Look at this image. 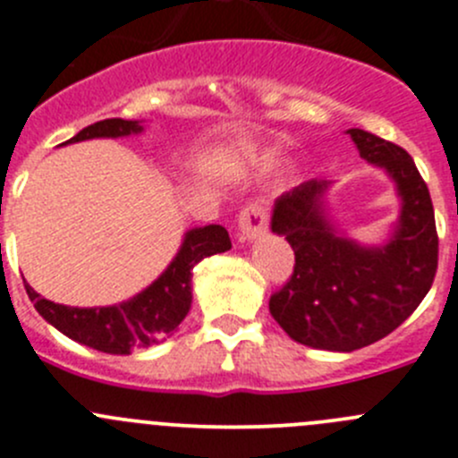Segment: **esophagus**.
I'll return each mask as SVG.
<instances>
[{
    "instance_id": "esophagus-1",
    "label": "esophagus",
    "mask_w": 458,
    "mask_h": 458,
    "mask_svg": "<svg viewBox=\"0 0 458 458\" xmlns=\"http://www.w3.org/2000/svg\"><path fill=\"white\" fill-rule=\"evenodd\" d=\"M268 228V209L262 200H250L249 205H243L239 212V230H242L243 239H255Z\"/></svg>"
}]
</instances>
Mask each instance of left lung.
Wrapping results in <instances>:
<instances>
[{
    "label": "left lung",
    "mask_w": 458,
    "mask_h": 458,
    "mask_svg": "<svg viewBox=\"0 0 458 458\" xmlns=\"http://www.w3.org/2000/svg\"><path fill=\"white\" fill-rule=\"evenodd\" d=\"M361 157L384 166L403 196L397 233L382 249H361L335 234L323 216L327 182L307 181L277 199L273 233L292 243L296 264L271 293L268 310L302 345L352 352L391 335L434 284L438 233L429 190L413 157L373 132L350 128Z\"/></svg>",
    "instance_id": "1"
}]
</instances>
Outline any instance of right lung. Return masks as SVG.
I'll use <instances>...</instances> for the list:
<instances>
[{"instance_id": "add662e5", "label": "right lung", "mask_w": 458, "mask_h": 458, "mask_svg": "<svg viewBox=\"0 0 458 458\" xmlns=\"http://www.w3.org/2000/svg\"><path fill=\"white\" fill-rule=\"evenodd\" d=\"M140 131L142 126L138 122L104 119V122L89 123L88 128L76 132L70 142L92 138H122V135ZM230 246H233L230 234L224 225H205V228L190 230L169 268L153 282L151 287L122 305L81 310V307H65L40 298L29 284L27 293L38 314L70 339L101 350V352L131 354L132 350L160 344L176 332L191 305V271L194 267L209 255L225 253Z\"/></svg>"}]
</instances>
